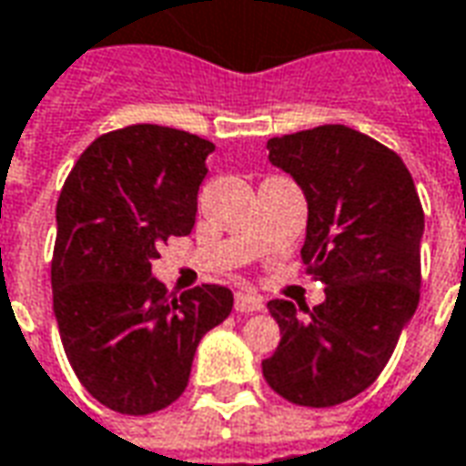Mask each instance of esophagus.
<instances>
[{"instance_id": "esophagus-1", "label": "esophagus", "mask_w": 466, "mask_h": 466, "mask_svg": "<svg viewBox=\"0 0 466 466\" xmlns=\"http://www.w3.org/2000/svg\"><path fill=\"white\" fill-rule=\"evenodd\" d=\"M234 309L239 313H249V311H262L265 309V303L259 296L255 293H237L234 296Z\"/></svg>"}]
</instances>
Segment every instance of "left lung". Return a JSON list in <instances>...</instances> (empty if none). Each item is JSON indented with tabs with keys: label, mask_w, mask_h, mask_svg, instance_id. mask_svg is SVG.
<instances>
[{
	"label": "left lung",
	"mask_w": 466,
	"mask_h": 466,
	"mask_svg": "<svg viewBox=\"0 0 466 466\" xmlns=\"http://www.w3.org/2000/svg\"><path fill=\"white\" fill-rule=\"evenodd\" d=\"M270 163L309 201L300 258L326 300H270L280 344L262 375L296 406L331 408L385 370L420 299L423 208L400 155L352 127L321 125L268 140Z\"/></svg>",
	"instance_id": "obj_1"
}]
</instances>
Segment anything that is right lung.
Listing matches in <instances>:
<instances>
[{"mask_svg": "<svg viewBox=\"0 0 466 466\" xmlns=\"http://www.w3.org/2000/svg\"><path fill=\"white\" fill-rule=\"evenodd\" d=\"M208 153L191 132L132 125L91 142L63 183L53 311L76 378L116 413L178 400L201 337L232 313L229 288L173 296L153 278L163 242L191 234Z\"/></svg>", "mask_w": 466, "mask_h": 466, "instance_id": "add662e5", "label": "right lung"}]
</instances>
